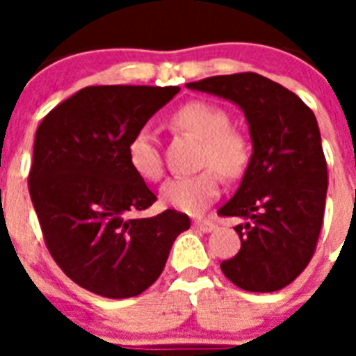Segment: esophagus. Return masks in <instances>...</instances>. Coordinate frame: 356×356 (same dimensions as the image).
<instances>
[{
  "instance_id": "esophagus-1",
  "label": "esophagus",
  "mask_w": 356,
  "mask_h": 356,
  "mask_svg": "<svg viewBox=\"0 0 356 356\" xmlns=\"http://www.w3.org/2000/svg\"><path fill=\"white\" fill-rule=\"evenodd\" d=\"M194 227L197 229V231H203V233H211V231L216 229V223L212 222V220H209V218H197L194 222Z\"/></svg>"
}]
</instances>
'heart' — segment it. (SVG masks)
I'll return each instance as SVG.
<instances>
[{
	"label": "heart",
	"instance_id": "1",
	"mask_svg": "<svg viewBox=\"0 0 356 356\" xmlns=\"http://www.w3.org/2000/svg\"><path fill=\"white\" fill-rule=\"evenodd\" d=\"M170 125L179 133L201 140L197 166L205 168L190 177L170 179L161 190L168 207L186 214H200L220 195L222 173L225 179H238L251 159L248 136L231 127V116L223 107L209 102H190L170 116ZM127 159L133 172L147 183L162 177V156L155 134L140 129L129 140Z\"/></svg>",
	"mask_w": 356,
	"mask_h": 356
}]
</instances>
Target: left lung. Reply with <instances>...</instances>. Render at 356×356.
I'll list each match as a JSON object with an SVG mask.
<instances>
[{"mask_svg":"<svg viewBox=\"0 0 356 356\" xmlns=\"http://www.w3.org/2000/svg\"><path fill=\"white\" fill-rule=\"evenodd\" d=\"M188 88L242 108L253 155L236 194L218 211L242 216V248L223 260L229 281L248 292H277L309 266L318 245L327 195V161L314 113L293 92L253 72L214 75Z\"/></svg>","mask_w":356,"mask_h":356,"instance_id":"left-lung-1","label":"left lung"}]
</instances>
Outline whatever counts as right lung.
I'll return each mask as SVG.
<instances>
[{
  "label": "right lung",
  "mask_w": 356,
  "mask_h": 356,
  "mask_svg": "<svg viewBox=\"0 0 356 356\" xmlns=\"http://www.w3.org/2000/svg\"><path fill=\"white\" fill-rule=\"evenodd\" d=\"M179 86H86L36 129L29 194L44 242L66 275L88 292L134 298L166 266L190 218L168 211L134 216L156 195L133 172L129 140Z\"/></svg>",
  "instance_id": "obj_1"
}]
</instances>
